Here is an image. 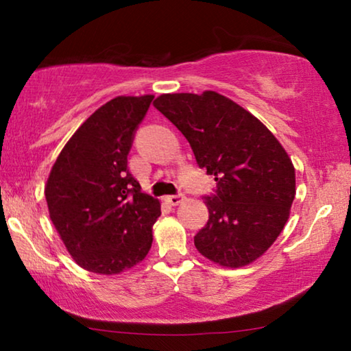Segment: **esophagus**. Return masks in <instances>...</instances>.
Instances as JSON below:
<instances>
[{
  "label": "esophagus",
  "instance_id": "1",
  "mask_svg": "<svg viewBox=\"0 0 351 351\" xmlns=\"http://www.w3.org/2000/svg\"><path fill=\"white\" fill-rule=\"evenodd\" d=\"M185 199V196L182 195V193H177V195H171V196H166V201L169 204H172V206H177V204H180L182 201Z\"/></svg>",
  "mask_w": 351,
  "mask_h": 351
}]
</instances>
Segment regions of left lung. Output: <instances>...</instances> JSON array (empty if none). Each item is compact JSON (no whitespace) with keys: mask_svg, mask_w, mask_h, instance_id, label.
Masks as SVG:
<instances>
[{"mask_svg":"<svg viewBox=\"0 0 351 351\" xmlns=\"http://www.w3.org/2000/svg\"><path fill=\"white\" fill-rule=\"evenodd\" d=\"M153 105L184 134L217 182L204 196L209 220L195 246L222 267H244L280 237L295 196V169L258 119L214 90L162 94Z\"/></svg>","mask_w":351,"mask_h":351,"instance_id":"8db88e82","label":"left lung"}]
</instances>
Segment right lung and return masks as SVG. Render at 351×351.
<instances>
[{"instance_id":"obj_1","label":"right lung","mask_w":351,"mask_h":351,"mask_svg":"<svg viewBox=\"0 0 351 351\" xmlns=\"http://www.w3.org/2000/svg\"><path fill=\"white\" fill-rule=\"evenodd\" d=\"M153 95H119L81 124L52 166L45 195L49 217L84 270L118 275L142 262L160 201L142 193L128 169L138 124Z\"/></svg>"}]
</instances>
